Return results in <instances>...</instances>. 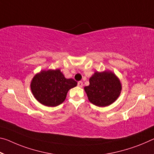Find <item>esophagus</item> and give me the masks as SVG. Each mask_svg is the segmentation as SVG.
I'll use <instances>...</instances> for the list:
<instances>
[{"instance_id":"34e87169","label":"esophagus","mask_w":154,"mask_h":154,"mask_svg":"<svg viewBox=\"0 0 154 154\" xmlns=\"http://www.w3.org/2000/svg\"><path fill=\"white\" fill-rule=\"evenodd\" d=\"M77 86L80 87V88H82L83 86V82H79L77 83Z\"/></svg>"}]
</instances>
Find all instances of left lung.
<instances>
[{
    "mask_svg": "<svg viewBox=\"0 0 154 154\" xmlns=\"http://www.w3.org/2000/svg\"><path fill=\"white\" fill-rule=\"evenodd\" d=\"M90 85L84 87L90 103L99 107L108 106L118 99L121 92V84L111 71L95 72L89 79Z\"/></svg>",
    "mask_w": 154,
    "mask_h": 154,
    "instance_id": "8db88e82",
    "label": "left lung"
}]
</instances>
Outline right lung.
<instances>
[{"mask_svg": "<svg viewBox=\"0 0 154 154\" xmlns=\"http://www.w3.org/2000/svg\"><path fill=\"white\" fill-rule=\"evenodd\" d=\"M77 82L66 79L60 69L42 70L36 74L31 82L34 97L44 106L55 107L62 103L70 89Z\"/></svg>", "mask_w": 154, "mask_h": 154, "instance_id": "add662e5", "label": "right lung"}]
</instances>
